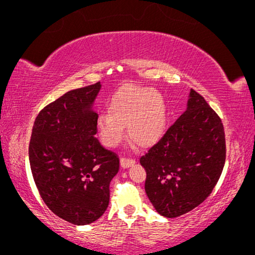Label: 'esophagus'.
<instances>
[{
    "label": "esophagus",
    "instance_id": "1",
    "mask_svg": "<svg viewBox=\"0 0 255 255\" xmlns=\"http://www.w3.org/2000/svg\"><path fill=\"white\" fill-rule=\"evenodd\" d=\"M135 163L134 159H128V158H121V166L122 168H128V167L133 166Z\"/></svg>",
    "mask_w": 255,
    "mask_h": 255
}]
</instances>
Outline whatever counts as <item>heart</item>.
Wrapping results in <instances>:
<instances>
[{
    "instance_id": "b5f03b06",
    "label": "heart",
    "mask_w": 255,
    "mask_h": 255,
    "mask_svg": "<svg viewBox=\"0 0 255 255\" xmlns=\"http://www.w3.org/2000/svg\"><path fill=\"white\" fill-rule=\"evenodd\" d=\"M108 110L109 114H100L96 122L101 140L108 147L123 140L124 127L139 147L154 145L165 132L166 106L153 88L125 86L113 96Z\"/></svg>"
}]
</instances>
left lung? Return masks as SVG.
<instances>
[{"instance_id": "left-lung-1", "label": "left lung", "mask_w": 255, "mask_h": 255, "mask_svg": "<svg viewBox=\"0 0 255 255\" xmlns=\"http://www.w3.org/2000/svg\"><path fill=\"white\" fill-rule=\"evenodd\" d=\"M225 156L222 120L191 89L187 110L140 158L145 191L155 210L175 218L198 207L217 184Z\"/></svg>"}]
</instances>
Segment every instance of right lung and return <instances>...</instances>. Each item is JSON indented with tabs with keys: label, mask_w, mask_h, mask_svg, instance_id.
Returning a JSON list of instances; mask_svg holds the SVG:
<instances>
[{
	"label": "right lung",
	"mask_w": 255,
	"mask_h": 255,
	"mask_svg": "<svg viewBox=\"0 0 255 255\" xmlns=\"http://www.w3.org/2000/svg\"><path fill=\"white\" fill-rule=\"evenodd\" d=\"M101 83L66 93L38 114L29 160L34 183L48 209L74 225L95 222L107 210L120 158L95 137L93 104Z\"/></svg>",
	"instance_id": "1"
}]
</instances>
